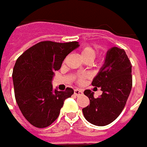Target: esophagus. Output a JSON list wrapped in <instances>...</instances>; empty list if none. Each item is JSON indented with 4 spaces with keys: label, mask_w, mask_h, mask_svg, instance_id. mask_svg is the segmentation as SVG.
<instances>
[{
    "label": "esophagus",
    "mask_w": 147,
    "mask_h": 147,
    "mask_svg": "<svg viewBox=\"0 0 147 147\" xmlns=\"http://www.w3.org/2000/svg\"><path fill=\"white\" fill-rule=\"evenodd\" d=\"M74 94H75L76 96H78V95H81V94H82V90L76 88V89H75V90H74Z\"/></svg>",
    "instance_id": "obj_1"
}]
</instances>
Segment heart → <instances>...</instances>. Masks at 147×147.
Returning <instances> with one entry per match:
<instances>
[{"instance_id":"heart-1","label":"heart","mask_w":147,"mask_h":147,"mask_svg":"<svg viewBox=\"0 0 147 147\" xmlns=\"http://www.w3.org/2000/svg\"><path fill=\"white\" fill-rule=\"evenodd\" d=\"M96 54H97L96 50L93 47H90V46L84 47L81 50V56H82V58L84 60H92L93 61L95 59ZM85 77H86L85 76H78L77 79H76V82L77 83H82L84 81Z\"/></svg>"}]
</instances>
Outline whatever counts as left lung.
<instances>
[{"instance_id":"obj_1","label":"left lung","mask_w":147,"mask_h":147,"mask_svg":"<svg viewBox=\"0 0 147 147\" xmlns=\"http://www.w3.org/2000/svg\"><path fill=\"white\" fill-rule=\"evenodd\" d=\"M131 73L132 65L125 51L111 47L106 53L105 65L92 82L93 86L101 88L102 94L95 99L94 92L84 91L90 100L82 109L87 121L96 126H105L117 118L132 88Z\"/></svg>"}]
</instances>
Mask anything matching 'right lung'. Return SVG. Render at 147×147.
<instances>
[{"label":"right lung","instance_id":"right-lung-1","mask_svg":"<svg viewBox=\"0 0 147 147\" xmlns=\"http://www.w3.org/2000/svg\"><path fill=\"white\" fill-rule=\"evenodd\" d=\"M77 42H40L23 53L13 71L14 94L23 116L33 126L46 128L59 117L65 99L74 90L53 89L55 71L60 69L65 57L78 47Z\"/></svg>","mask_w":147,"mask_h":147}]
</instances>
